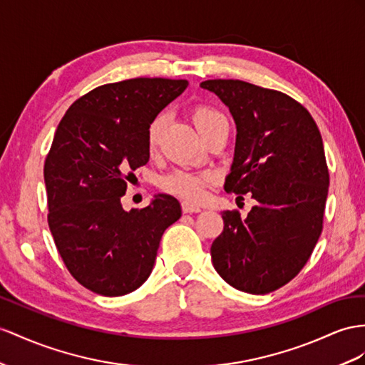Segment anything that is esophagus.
Segmentation results:
<instances>
[{"instance_id": "34e87169", "label": "esophagus", "mask_w": 365, "mask_h": 365, "mask_svg": "<svg viewBox=\"0 0 365 365\" xmlns=\"http://www.w3.org/2000/svg\"><path fill=\"white\" fill-rule=\"evenodd\" d=\"M182 211L185 214H191V212H200L202 208L197 207V205L190 203V202H182Z\"/></svg>"}]
</instances>
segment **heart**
Here are the masks:
<instances>
[{
    "mask_svg": "<svg viewBox=\"0 0 365 365\" xmlns=\"http://www.w3.org/2000/svg\"><path fill=\"white\" fill-rule=\"evenodd\" d=\"M165 115H158L148 130V148L155 149L158 142H160V135L165 126ZM220 120H225L219 110L208 108V106H197L192 110V121L197 126L200 133L208 129L211 125L217 123ZM212 183L211 174H195L185 170H175L163 177L162 188L168 192L179 195L186 200H200L205 191Z\"/></svg>",
    "mask_w": 365,
    "mask_h": 365,
    "instance_id": "obj_1",
    "label": "heart"
}]
</instances>
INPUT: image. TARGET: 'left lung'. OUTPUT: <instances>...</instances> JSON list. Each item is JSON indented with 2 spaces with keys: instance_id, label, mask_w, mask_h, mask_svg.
Here are the masks:
<instances>
[{
  "instance_id": "1",
  "label": "left lung",
  "mask_w": 365,
  "mask_h": 365,
  "mask_svg": "<svg viewBox=\"0 0 365 365\" xmlns=\"http://www.w3.org/2000/svg\"><path fill=\"white\" fill-rule=\"evenodd\" d=\"M200 88L216 93L236 123L223 188L257 202L244 220L223 211L212 265L240 292L272 293L301 272L321 236L329 194L321 133L310 112L282 92L240 80H207Z\"/></svg>"
}]
</instances>
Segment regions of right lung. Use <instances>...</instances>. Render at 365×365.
<instances>
[{
    "mask_svg": "<svg viewBox=\"0 0 365 365\" xmlns=\"http://www.w3.org/2000/svg\"><path fill=\"white\" fill-rule=\"evenodd\" d=\"M186 86L168 78L103 85L60 121L44 163L48 222L69 273L93 293L123 296L142 285L165 230L182 216L170 194L130 211L120 199L133 171L149 160V126Z\"/></svg>",
    "mask_w": 365,
    "mask_h": 365,
    "instance_id": "obj_1",
    "label": "right lung"
}]
</instances>
